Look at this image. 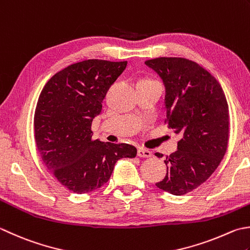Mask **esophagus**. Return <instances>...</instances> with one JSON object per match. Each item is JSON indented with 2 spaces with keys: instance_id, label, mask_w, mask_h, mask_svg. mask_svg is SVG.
I'll use <instances>...</instances> for the list:
<instances>
[{
  "instance_id": "esophagus-1",
  "label": "esophagus",
  "mask_w": 250,
  "mask_h": 250,
  "mask_svg": "<svg viewBox=\"0 0 250 250\" xmlns=\"http://www.w3.org/2000/svg\"><path fill=\"white\" fill-rule=\"evenodd\" d=\"M151 155H153V154H151L150 150L146 149V148H143V147L139 148V150H138V156H139V157H142V158L151 157Z\"/></svg>"
}]
</instances>
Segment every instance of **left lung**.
I'll list each match as a JSON object with an SVG mask.
<instances>
[{"label":"left lung","mask_w":250,"mask_h":250,"mask_svg":"<svg viewBox=\"0 0 250 250\" xmlns=\"http://www.w3.org/2000/svg\"><path fill=\"white\" fill-rule=\"evenodd\" d=\"M145 65L163 80L169 128L182 135L178 150L165 160L167 174L156 187L180 196L207 181L226 155L228 102L216 78L195 62L159 57Z\"/></svg>","instance_id":"left-lung-1"}]
</instances>
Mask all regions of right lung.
<instances>
[{"label":"right lung","mask_w":250,"mask_h":250,"mask_svg":"<svg viewBox=\"0 0 250 250\" xmlns=\"http://www.w3.org/2000/svg\"><path fill=\"white\" fill-rule=\"evenodd\" d=\"M125 67L126 62L102 60L72 63L54 75L39 96L34 112L37 148L58 182L72 192L100 188L117 161L136 156L132 145L92 140V121Z\"/></svg>","instance_id":"obj_1"}]
</instances>
